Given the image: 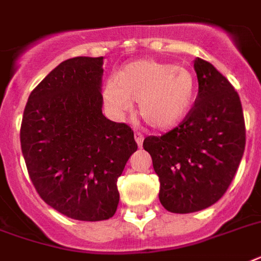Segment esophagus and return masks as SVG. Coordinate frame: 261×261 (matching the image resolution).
Masks as SVG:
<instances>
[{
  "label": "esophagus",
  "mask_w": 261,
  "mask_h": 261,
  "mask_svg": "<svg viewBox=\"0 0 261 261\" xmlns=\"http://www.w3.org/2000/svg\"><path fill=\"white\" fill-rule=\"evenodd\" d=\"M134 138H135V142H137V145L139 146V147H142V145H143V139H145V137H143V134L142 133H135L134 134Z\"/></svg>",
  "instance_id": "esophagus-1"
}]
</instances>
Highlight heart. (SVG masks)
Segmentation results:
<instances>
[{
  "label": "heart",
  "instance_id": "1",
  "mask_svg": "<svg viewBox=\"0 0 261 261\" xmlns=\"http://www.w3.org/2000/svg\"><path fill=\"white\" fill-rule=\"evenodd\" d=\"M194 96L192 72L167 61L142 59L126 64L105 88L106 106L123 115L131 103L147 126L167 130L177 126L189 111Z\"/></svg>",
  "mask_w": 261,
  "mask_h": 261
}]
</instances>
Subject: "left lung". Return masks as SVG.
<instances>
[{
    "label": "left lung",
    "mask_w": 261,
    "mask_h": 261,
    "mask_svg": "<svg viewBox=\"0 0 261 261\" xmlns=\"http://www.w3.org/2000/svg\"><path fill=\"white\" fill-rule=\"evenodd\" d=\"M198 95L181 123L161 137H147L160 177V201L173 213H193L225 194L245 149V122L239 94L207 61L197 57Z\"/></svg>",
    "instance_id": "1"
}]
</instances>
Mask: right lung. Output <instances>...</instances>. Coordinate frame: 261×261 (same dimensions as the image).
Masks as SVG:
<instances>
[{
	"label": "right lung",
	"instance_id": "right-lung-1",
	"mask_svg": "<svg viewBox=\"0 0 261 261\" xmlns=\"http://www.w3.org/2000/svg\"><path fill=\"white\" fill-rule=\"evenodd\" d=\"M103 57H72L32 91L21 122V150L36 192L61 215L109 220L116 181L138 145L134 131L101 112Z\"/></svg>",
	"mask_w": 261,
	"mask_h": 261
}]
</instances>
